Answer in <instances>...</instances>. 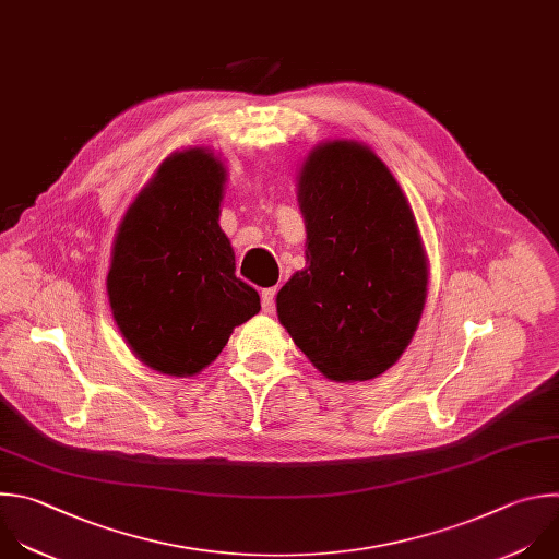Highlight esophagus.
I'll list each match as a JSON object with an SVG mask.
<instances>
[{"label":"esophagus","mask_w":559,"mask_h":559,"mask_svg":"<svg viewBox=\"0 0 559 559\" xmlns=\"http://www.w3.org/2000/svg\"><path fill=\"white\" fill-rule=\"evenodd\" d=\"M274 300H276V287H267L261 292V305H263V311L272 313L274 311Z\"/></svg>","instance_id":"1"}]
</instances>
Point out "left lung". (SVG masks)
Instances as JSON below:
<instances>
[{
	"label": "left lung",
	"instance_id": "1",
	"mask_svg": "<svg viewBox=\"0 0 559 559\" xmlns=\"http://www.w3.org/2000/svg\"><path fill=\"white\" fill-rule=\"evenodd\" d=\"M307 267L276 296L281 324L320 373L366 382L411 344L428 294L415 215L368 146H316L298 175Z\"/></svg>",
	"mask_w": 559,
	"mask_h": 559
}]
</instances>
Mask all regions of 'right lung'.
<instances>
[{"label": "right lung", "instance_id": "right-lung-1", "mask_svg": "<svg viewBox=\"0 0 559 559\" xmlns=\"http://www.w3.org/2000/svg\"><path fill=\"white\" fill-rule=\"evenodd\" d=\"M226 168L209 148L166 157L129 206L111 252L114 320L148 368L191 378L261 309L219 228Z\"/></svg>", "mask_w": 559, "mask_h": 559}]
</instances>
